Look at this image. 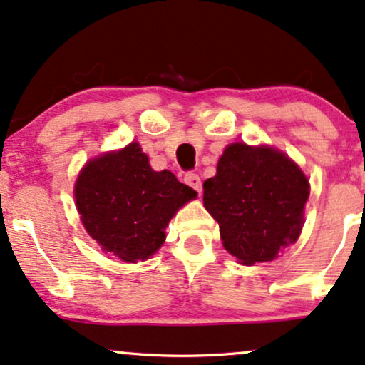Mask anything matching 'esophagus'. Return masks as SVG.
Masks as SVG:
<instances>
[{
    "label": "esophagus",
    "mask_w": 365,
    "mask_h": 365,
    "mask_svg": "<svg viewBox=\"0 0 365 365\" xmlns=\"http://www.w3.org/2000/svg\"><path fill=\"white\" fill-rule=\"evenodd\" d=\"M184 182L187 184V186L192 187L197 195H201V191H203V184H201V178L195 173H187L184 175Z\"/></svg>",
    "instance_id": "esophagus-1"
}]
</instances>
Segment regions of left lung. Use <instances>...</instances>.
I'll use <instances>...</instances> for the list:
<instances>
[{
  "label": "left lung",
  "instance_id": "obj_1",
  "mask_svg": "<svg viewBox=\"0 0 365 365\" xmlns=\"http://www.w3.org/2000/svg\"><path fill=\"white\" fill-rule=\"evenodd\" d=\"M203 190L223 247L242 264L267 262L298 240L309 182L282 152L232 143Z\"/></svg>",
  "mask_w": 365,
  "mask_h": 365
}]
</instances>
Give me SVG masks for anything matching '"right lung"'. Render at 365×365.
<instances>
[{
	"mask_svg": "<svg viewBox=\"0 0 365 365\" xmlns=\"http://www.w3.org/2000/svg\"><path fill=\"white\" fill-rule=\"evenodd\" d=\"M74 196L84 228L101 249L138 262L164 244L169 220L196 191L170 170L155 173L140 145L130 143L88 162Z\"/></svg>",
	"mask_w": 365,
	"mask_h": 365,
	"instance_id": "add662e5",
	"label": "right lung"
}]
</instances>
